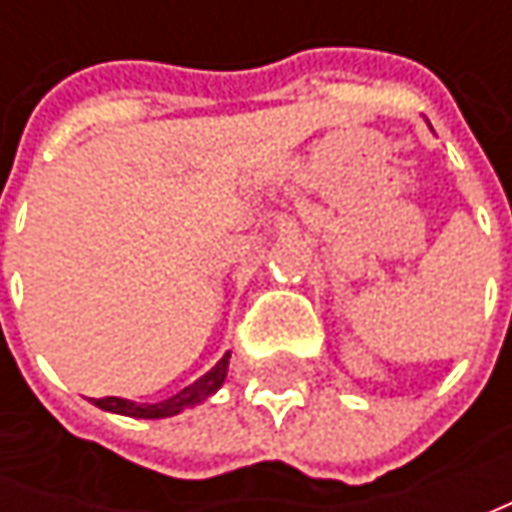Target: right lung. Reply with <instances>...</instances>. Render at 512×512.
<instances>
[{
    "mask_svg": "<svg viewBox=\"0 0 512 512\" xmlns=\"http://www.w3.org/2000/svg\"><path fill=\"white\" fill-rule=\"evenodd\" d=\"M227 364H230V350L219 362L213 364L207 370L202 379H196L193 384H187L185 390H179L176 396L170 399H162V402L142 404V402H130V399H119V396H108V399H90L96 407L108 410V413H119V416H130V419H168V416H176L187 407H196L205 399H210L227 379Z\"/></svg>",
    "mask_w": 512,
    "mask_h": 512,
    "instance_id": "add662e5",
    "label": "right lung"
}]
</instances>
